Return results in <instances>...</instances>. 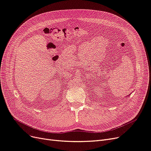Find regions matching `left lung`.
<instances>
[{
	"mask_svg": "<svg viewBox=\"0 0 151 151\" xmlns=\"http://www.w3.org/2000/svg\"><path fill=\"white\" fill-rule=\"evenodd\" d=\"M129 96H130V94H129V96H128V97H129Z\"/></svg>",
	"mask_w": 151,
	"mask_h": 151,
	"instance_id": "8db88e82",
	"label": "left lung"
}]
</instances>
